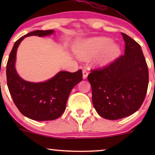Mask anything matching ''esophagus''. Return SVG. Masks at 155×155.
I'll use <instances>...</instances> for the list:
<instances>
[{
    "instance_id": "esophagus-1",
    "label": "esophagus",
    "mask_w": 155,
    "mask_h": 155,
    "mask_svg": "<svg viewBox=\"0 0 155 155\" xmlns=\"http://www.w3.org/2000/svg\"><path fill=\"white\" fill-rule=\"evenodd\" d=\"M82 74H83V79H86L88 76V72L86 69H84L82 71Z\"/></svg>"
}]
</instances>
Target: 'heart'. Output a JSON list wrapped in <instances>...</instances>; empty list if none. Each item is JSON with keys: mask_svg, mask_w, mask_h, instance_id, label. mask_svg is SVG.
Instances as JSON below:
<instances>
[{"mask_svg": "<svg viewBox=\"0 0 155 155\" xmlns=\"http://www.w3.org/2000/svg\"><path fill=\"white\" fill-rule=\"evenodd\" d=\"M77 54L82 58H90L97 54L95 63L104 66L111 63L120 52V47L113 43L108 38H94L89 39L77 49Z\"/></svg>", "mask_w": 155, "mask_h": 155, "instance_id": "obj_1", "label": "heart"}]
</instances>
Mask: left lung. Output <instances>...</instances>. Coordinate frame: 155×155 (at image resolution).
<instances>
[{"label":"left lung","mask_w":155,"mask_h":155,"mask_svg":"<svg viewBox=\"0 0 155 155\" xmlns=\"http://www.w3.org/2000/svg\"><path fill=\"white\" fill-rule=\"evenodd\" d=\"M124 54L102 68L91 70L92 104L101 117L110 120L133 114L139 109L147 92L149 70L141 47L122 33Z\"/></svg>","instance_id":"8db88e82"}]
</instances>
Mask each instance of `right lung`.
<instances>
[{"instance_id":"add662e5","label":"right lung","mask_w":155,"mask_h":155,"mask_svg":"<svg viewBox=\"0 0 155 155\" xmlns=\"http://www.w3.org/2000/svg\"><path fill=\"white\" fill-rule=\"evenodd\" d=\"M54 31H35L23 35L15 43L6 65L7 85L10 95L19 111L31 120L49 121L63 114L70 92L82 80V71H60L47 81L33 83L25 81L15 69L16 53L22 41L27 36L42 37L52 34Z\"/></svg>"}]
</instances>
